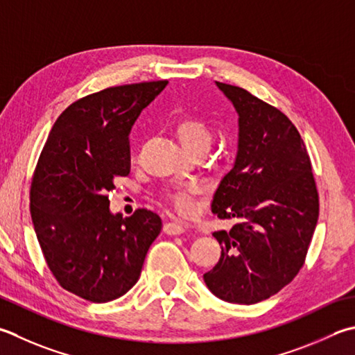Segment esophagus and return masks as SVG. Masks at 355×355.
<instances>
[{
  "instance_id": "esophagus-1",
  "label": "esophagus",
  "mask_w": 355,
  "mask_h": 355,
  "mask_svg": "<svg viewBox=\"0 0 355 355\" xmlns=\"http://www.w3.org/2000/svg\"><path fill=\"white\" fill-rule=\"evenodd\" d=\"M163 231L168 235H178V234H183L186 231V226L175 223V221H169V223L164 225Z\"/></svg>"
}]
</instances>
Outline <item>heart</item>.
Instances as JSON below:
<instances>
[{
    "instance_id": "1",
    "label": "heart",
    "mask_w": 355,
    "mask_h": 355,
    "mask_svg": "<svg viewBox=\"0 0 355 355\" xmlns=\"http://www.w3.org/2000/svg\"><path fill=\"white\" fill-rule=\"evenodd\" d=\"M177 137L180 143H182L187 150L198 146H207L209 148L212 134L207 124L196 116H187L180 120L177 128ZM200 193V184L197 183H186L182 186H177L175 189L169 192L168 198L171 203L175 206V209L183 215H192L197 211L196 197Z\"/></svg>"
}]
</instances>
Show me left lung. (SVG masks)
I'll return each mask as SVG.
<instances>
[{
	"instance_id": "obj_1",
	"label": "left lung",
	"mask_w": 355,
	"mask_h": 355,
	"mask_svg": "<svg viewBox=\"0 0 355 355\" xmlns=\"http://www.w3.org/2000/svg\"><path fill=\"white\" fill-rule=\"evenodd\" d=\"M215 86L239 115V143L211 209L239 223L212 234L221 257L203 279L221 300L254 304L279 293L303 266L318 220V193L306 148L289 118L245 89Z\"/></svg>"
}]
</instances>
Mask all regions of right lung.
I'll return each instance as SVG.
<instances>
[{
  "instance_id": "add662e5",
  "label": "right lung",
  "mask_w": 355,
  "mask_h": 355,
  "mask_svg": "<svg viewBox=\"0 0 355 355\" xmlns=\"http://www.w3.org/2000/svg\"><path fill=\"white\" fill-rule=\"evenodd\" d=\"M168 81L107 87L72 103L55 121L31 187V215L49 269L94 303L121 297L140 279L162 218L112 214L107 193L130 171L129 134Z\"/></svg>"
}]
</instances>
